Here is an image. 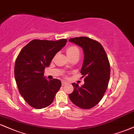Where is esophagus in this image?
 Returning a JSON list of instances; mask_svg holds the SVG:
<instances>
[{
  "instance_id": "obj_1",
  "label": "esophagus",
  "mask_w": 134,
  "mask_h": 134,
  "mask_svg": "<svg viewBox=\"0 0 134 134\" xmlns=\"http://www.w3.org/2000/svg\"><path fill=\"white\" fill-rule=\"evenodd\" d=\"M67 82L66 81H65V80H62V85H65L66 83H67Z\"/></svg>"
}]
</instances>
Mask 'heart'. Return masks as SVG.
I'll return each instance as SVG.
<instances>
[{
  "label": "heart",
  "mask_w": 134,
  "mask_h": 134,
  "mask_svg": "<svg viewBox=\"0 0 134 134\" xmlns=\"http://www.w3.org/2000/svg\"><path fill=\"white\" fill-rule=\"evenodd\" d=\"M66 54H67V56L70 59V58L74 57V56L79 55L80 51L77 47L74 46H70L68 47L67 48V49H66Z\"/></svg>",
  "instance_id": "heart-1"
}]
</instances>
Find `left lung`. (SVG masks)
I'll list each match as a JSON object with an SVG mask.
<instances>
[{
  "label": "left lung",
  "instance_id": "8db88e82",
  "mask_svg": "<svg viewBox=\"0 0 134 134\" xmlns=\"http://www.w3.org/2000/svg\"><path fill=\"white\" fill-rule=\"evenodd\" d=\"M69 41L81 47L84 59L80 73L84 84L80 87L73 83V92L69 95L70 100L77 107L89 109L102 99L110 75V63L105 51L99 42L87 37L70 38Z\"/></svg>",
  "mask_w": 134,
  "mask_h": 134
}]
</instances>
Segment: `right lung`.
<instances>
[{"mask_svg":"<svg viewBox=\"0 0 134 134\" xmlns=\"http://www.w3.org/2000/svg\"><path fill=\"white\" fill-rule=\"evenodd\" d=\"M67 40L57 41L34 39L21 50L15 60L14 74L19 91L27 104L35 109L47 107L60 89V80H48L44 69Z\"/></svg>","mask_w":134,"mask_h":134,"instance_id":"obj_1","label":"right lung"}]
</instances>
